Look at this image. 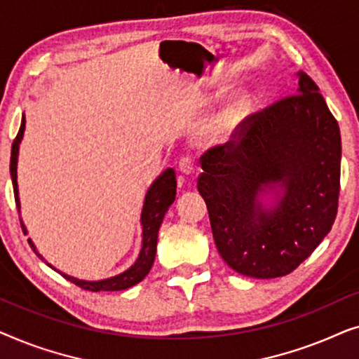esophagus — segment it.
<instances>
[{
	"instance_id": "34e87169",
	"label": "esophagus",
	"mask_w": 359,
	"mask_h": 359,
	"mask_svg": "<svg viewBox=\"0 0 359 359\" xmlns=\"http://www.w3.org/2000/svg\"><path fill=\"white\" fill-rule=\"evenodd\" d=\"M194 166H196V163H194L193 156L186 155V156H183V158L180 160L178 170H180L183 175H191V173H193V171H194Z\"/></svg>"
}]
</instances>
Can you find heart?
I'll use <instances>...</instances> for the list:
<instances>
[{
    "mask_svg": "<svg viewBox=\"0 0 359 359\" xmlns=\"http://www.w3.org/2000/svg\"><path fill=\"white\" fill-rule=\"evenodd\" d=\"M243 116V102H233L227 109L224 111L222 116H219L214 121L212 127H210V134L214 137H225L232 134V130L237 127V124Z\"/></svg>",
    "mask_w": 359,
    "mask_h": 359,
    "instance_id": "heart-1",
    "label": "heart"
}]
</instances>
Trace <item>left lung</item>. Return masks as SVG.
<instances>
[{"instance_id": "1", "label": "left lung", "mask_w": 359, "mask_h": 359, "mask_svg": "<svg viewBox=\"0 0 359 359\" xmlns=\"http://www.w3.org/2000/svg\"><path fill=\"white\" fill-rule=\"evenodd\" d=\"M340 160L338 122L316 81L299 73L296 95L245 117L232 140L201 156L198 189L224 262L258 279L292 273L335 222ZM276 182L285 196L266 211L256 198Z\"/></svg>"}]
</instances>
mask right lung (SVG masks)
I'll return each mask as SVG.
<instances>
[{
	"mask_svg": "<svg viewBox=\"0 0 359 359\" xmlns=\"http://www.w3.org/2000/svg\"><path fill=\"white\" fill-rule=\"evenodd\" d=\"M24 126H26V121H21V127H19V132L16 139L13 140L11 147V161H9V171H11V180H13V189H14V199H16V205L19 209V198H18V181H16V165H18V150H19V142L22 139ZM176 199V175L175 170L168 168L163 171L151 188L145 196L144 209H142V250L137 262L132 264V266L124 271L122 274H117L114 278L102 279V281H81V279L72 278L68 274L60 273L63 278H67L68 281L76 284L78 287L85 289V291L91 292H100V291H122V289L135 286L137 283H140L147 274H149L151 264H154L155 253H156V238H158V230L160 225L163 222L165 212L168 208L173 204ZM21 227L24 232H26V227L21 222ZM29 245H31L34 252H36V247L31 240H27ZM39 255V253H37ZM41 257V255H39ZM55 269V268H53Z\"/></svg>",
	"mask_w": 359,
	"mask_h": 359,
	"instance_id": "add662e5",
	"label": "right lung"
}]
</instances>
